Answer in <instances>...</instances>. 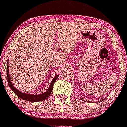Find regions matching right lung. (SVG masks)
Returning <instances> with one entry per match:
<instances>
[{
  "label": "right lung",
  "instance_id": "right-lung-1",
  "mask_svg": "<svg viewBox=\"0 0 127 127\" xmlns=\"http://www.w3.org/2000/svg\"><path fill=\"white\" fill-rule=\"evenodd\" d=\"M9 67H8V62L7 63V67H6V76H7V80H8V84L9 87L11 88V90H12L13 92L18 96V97H20V98H21L22 100H26V101H31V102H37V101H43V100H45L50 95L52 91V89H53V86L56 80L57 79V78L59 77V75H57L53 79V80L52 81L51 83L50 84V86H49V88L48 89V90L45 93H42V94H38V95H32V94H27L26 93H22V92L18 91V90H17L15 87L13 86L12 83L11 82V79H10L9 77Z\"/></svg>",
  "mask_w": 127,
  "mask_h": 127
}]
</instances>
